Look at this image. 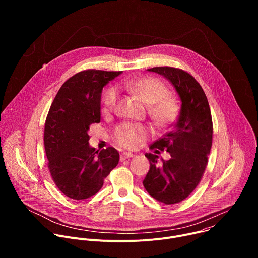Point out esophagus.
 Segmentation results:
<instances>
[{
	"label": "esophagus",
	"mask_w": 258,
	"mask_h": 258,
	"mask_svg": "<svg viewBox=\"0 0 258 258\" xmlns=\"http://www.w3.org/2000/svg\"><path fill=\"white\" fill-rule=\"evenodd\" d=\"M134 155H133V153H131V152H123V153H121L120 154V160L122 161V160H125V159H127V158H131V157H133Z\"/></svg>",
	"instance_id": "esophagus-1"
}]
</instances>
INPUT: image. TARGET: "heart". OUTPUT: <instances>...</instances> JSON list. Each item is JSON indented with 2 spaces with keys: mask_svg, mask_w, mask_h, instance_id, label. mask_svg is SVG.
Segmentation results:
<instances>
[{
  "mask_svg": "<svg viewBox=\"0 0 258 258\" xmlns=\"http://www.w3.org/2000/svg\"><path fill=\"white\" fill-rule=\"evenodd\" d=\"M123 87L144 104L149 105V114L158 127H166L177 116V103L167 97L168 90L160 81L153 78H141L124 82ZM116 100V89L109 88L103 96L105 110L113 108ZM148 133V128L142 124L124 122L115 128L114 140L124 148H135L147 138Z\"/></svg>",
  "mask_w": 258,
  "mask_h": 258,
  "instance_id": "1",
  "label": "heart"
}]
</instances>
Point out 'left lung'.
I'll list each match as a JSON object with an SVG mask.
<instances>
[{"instance_id":"1","label":"left lung","mask_w":258,"mask_h":258,"mask_svg":"<svg viewBox=\"0 0 258 258\" xmlns=\"http://www.w3.org/2000/svg\"><path fill=\"white\" fill-rule=\"evenodd\" d=\"M147 70L166 79L181 103L171 131L150 146L155 154L145 155L150 169L143 180L146 191L153 198L174 204L194 191L205 170L212 144L211 112L203 89L188 72L172 67ZM163 150L171 158L157 165V154Z\"/></svg>"}]
</instances>
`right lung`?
Returning <instances> with one entry per match:
<instances>
[{
    "instance_id": "right-lung-1",
    "label": "right lung",
    "mask_w": 258,
    "mask_h": 258,
    "mask_svg": "<svg viewBox=\"0 0 258 258\" xmlns=\"http://www.w3.org/2000/svg\"><path fill=\"white\" fill-rule=\"evenodd\" d=\"M122 71L86 70L67 80L58 91L45 123L48 166L58 189L82 200L100 191L104 178L119 161L113 147L100 152L89 144L92 123L101 120L103 88Z\"/></svg>"
}]
</instances>
